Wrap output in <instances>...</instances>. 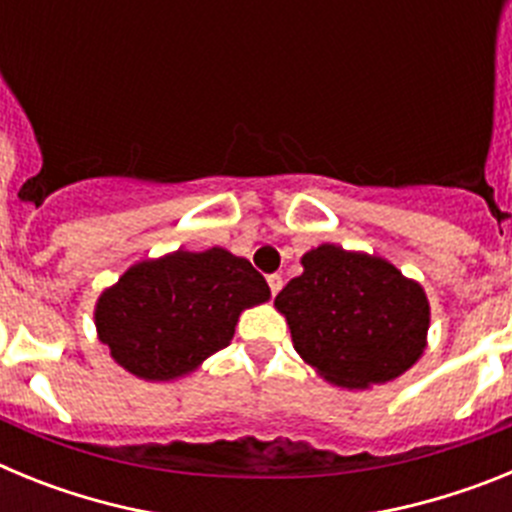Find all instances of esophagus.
<instances>
[{
  "label": "esophagus",
  "instance_id": "obj_1",
  "mask_svg": "<svg viewBox=\"0 0 512 512\" xmlns=\"http://www.w3.org/2000/svg\"><path fill=\"white\" fill-rule=\"evenodd\" d=\"M266 282H269V289H271V295L277 297L279 295V289H282V277H279V274H271L269 279H266Z\"/></svg>",
  "mask_w": 512,
  "mask_h": 512
}]
</instances>
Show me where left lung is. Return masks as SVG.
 Wrapping results in <instances>:
<instances>
[{"mask_svg": "<svg viewBox=\"0 0 512 512\" xmlns=\"http://www.w3.org/2000/svg\"><path fill=\"white\" fill-rule=\"evenodd\" d=\"M274 307L300 359L343 390H369L413 369L428 346L425 289L377 253L320 243Z\"/></svg>", "mask_w": 512, "mask_h": 512, "instance_id": "1", "label": "left lung"}]
</instances>
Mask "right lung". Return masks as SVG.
I'll return each instance as SVG.
<instances>
[{
	"mask_svg": "<svg viewBox=\"0 0 512 512\" xmlns=\"http://www.w3.org/2000/svg\"><path fill=\"white\" fill-rule=\"evenodd\" d=\"M269 297L266 279L243 256L220 246L179 248L138 261L104 289L94 325L125 372L174 382L228 346L241 312Z\"/></svg>",
	"mask_w": 512,
	"mask_h": 512,
	"instance_id": "add662e5",
	"label": "right lung"
}]
</instances>
